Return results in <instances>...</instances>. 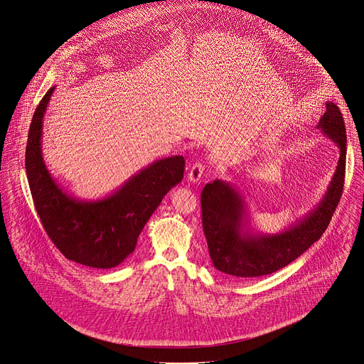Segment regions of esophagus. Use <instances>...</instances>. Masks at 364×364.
I'll return each instance as SVG.
<instances>
[{"instance_id":"esophagus-1","label":"esophagus","mask_w":364,"mask_h":364,"mask_svg":"<svg viewBox=\"0 0 364 364\" xmlns=\"http://www.w3.org/2000/svg\"><path fill=\"white\" fill-rule=\"evenodd\" d=\"M203 171H205V166H203L200 162L194 164V165L191 166V168H190V171H188V180H190V183H194V184L198 183V181L200 180Z\"/></svg>"}]
</instances>
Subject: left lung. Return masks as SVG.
<instances>
[{"instance_id": "8db88e82", "label": "left lung", "mask_w": 364, "mask_h": 364, "mask_svg": "<svg viewBox=\"0 0 364 364\" xmlns=\"http://www.w3.org/2000/svg\"><path fill=\"white\" fill-rule=\"evenodd\" d=\"M316 129L336 144L339 159L321 200L288 228L252 230L245 196L231 181L216 178L203 187L202 225L210 260L219 272L238 279L272 274L308 251L327 230L342 196L346 161L345 123L334 102H326Z\"/></svg>"}]
</instances>
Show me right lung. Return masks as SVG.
I'll list each match as a JSON object with an SVG mask.
<instances>
[{"mask_svg":"<svg viewBox=\"0 0 364 364\" xmlns=\"http://www.w3.org/2000/svg\"><path fill=\"white\" fill-rule=\"evenodd\" d=\"M53 85L33 114L26 173L36 210L48 237L66 259L95 269L119 266L134 251L137 238L164 196L184 176V158L158 159L129 177L109 196L82 199L65 191L43 158V120Z\"/></svg>","mask_w":364,"mask_h":364,"instance_id":"obj_1","label":"right lung"}]
</instances>
